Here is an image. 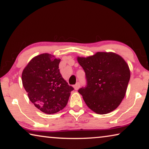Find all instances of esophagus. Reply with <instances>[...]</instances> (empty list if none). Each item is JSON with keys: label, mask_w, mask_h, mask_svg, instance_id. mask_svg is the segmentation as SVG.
Listing matches in <instances>:
<instances>
[{"label": "esophagus", "mask_w": 149, "mask_h": 149, "mask_svg": "<svg viewBox=\"0 0 149 149\" xmlns=\"http://www.w3.org/2000/svg\"><path fill=\"white\" fill-rule=\"evenodd\" d=\"M79 83H77L76 84H75L74 86V88L75 91H77V90L79 89Z\"/></svg>", "instance_id": "34e87169"}]
</instances>
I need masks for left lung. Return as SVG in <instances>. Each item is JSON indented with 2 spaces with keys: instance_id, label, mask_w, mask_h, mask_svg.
Listing matches in <instances>:
<instances>
[{
  "instance_id": "8db88e82",
  "label": "left lung",
  "mask_w": 149,
  "mask_h": 149,
  "mask_svg": "<svg viewBox=\"0 0 149 149\" xmlns=\"http://www.w3.org/2000/svg\"><path fill=\"white\" fill-rule=\"evenodd\" d=\"M77 60L87 79V86L78 91L86 105L100 115L114 111L124 98L130 78L126 61L113 52H97Z\"/></svg>"
}]
</instances>
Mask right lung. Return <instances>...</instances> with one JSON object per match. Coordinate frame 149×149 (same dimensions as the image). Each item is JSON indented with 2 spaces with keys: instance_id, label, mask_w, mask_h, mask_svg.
Masks as SVG:
<instances>
[{
  "instance_id": "1",
  "label": "right lung",
  "mask_w": 149,
  "mask_h": 149,
  "mask_svg": "<svg viewBox=\"0 0 149 149\" xmlns=\"http://www.w3.org/2000/svg\"><path fill=\"white\" fill-rule=\"evenodd\" d=\"M60 61L53 54L42 53L32 58L22 72V84L29 99L46 114L63 109L74 90L60 74Z\"/></svg>"
}]
</instances>
